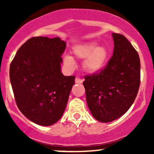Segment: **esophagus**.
<instances>
[{"label":"esophagus","mask_w":154,"mask_h":154,"mask_svg":"<svg viewBox=\"0 0 154 154\" xmlns=\"http://www.w3.org/2000/svg\"><path fill=\"white\" fill-rule=\"evenodd\" d=\"M83 82V79H80V78H79V77H77V78L75 79V83H82Z\"/></svg>","instance_id":"esophagus-1"}]
</instances>
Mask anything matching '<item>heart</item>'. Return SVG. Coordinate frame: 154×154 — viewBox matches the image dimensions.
<instances>
[{
	"label": "heart",
	"mask_w": 154,
	"mask_h": 154,
	"mask_svg": "<svg viewBox=\"0 0 154 154\" xmlns=\"http://www.w3.org/2000/svg\"><path fill=\"white\" fill-rule=\"evenodd\" d=\"M72 52L78 59H85L83 68L90 74H96L104 67L108 58V50L104 45H98L96 42H88L76 45ZM64 62L70 67L74 65V60L71 56L66 55Z\"/></svg>",
	"instance_id": "1"
}]
</instances>
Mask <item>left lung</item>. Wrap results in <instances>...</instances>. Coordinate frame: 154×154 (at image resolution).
I'll return each mask as SVG.
<instances>
[{
	"mask_svg": "<svg viewBox=\"0 0 154 154\" xmlns=\"http://www.w3.org/2000/svg\"><path fill=\"white\" fill-rule=\"evenodd\" d=\"M113 55L99 73L85 77L88 109L103 123L119 119L134 102L140 85V59L131 43L122 34L112 33Z\"/></svg>",
	"mask_w": 154,
	"mask_h": 154,
	"instance_id": "8db88e82",
	"label": "left lung"
}]
</instances>
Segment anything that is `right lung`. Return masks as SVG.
I'll list each match as a JSON object with an SVG mask.
<instances>
[{"label": "right lung", "instance_id": "add662e5", "mask_svg": "<svg viewBox=\"0 0 154 154\" xmlns=\"http://www.w3.org/2000/svg\"><path fill=\"white\" fill-rule=\"evenodd\" d=\"M66 43L59 37H32L18 49L10 68L15 102L29 120L51 126L63 116L74 76L61 72Z\"/></svg>", "mask_w": 154, "mask_h": 154}]
</instances>
